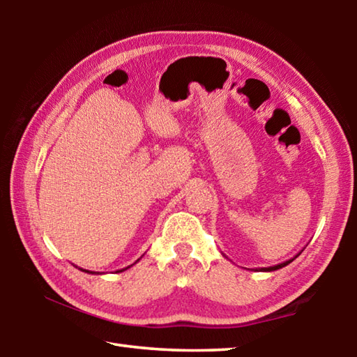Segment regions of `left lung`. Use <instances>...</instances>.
I'll list each match as a JSON object with an SVG mask.
<instances>
[{"label":"left lung","instance_id":"1","mask_svg":"<svg viewBox=\"0 0 357 357\" xmlns=\"http://www.w3.org/2000/svg\"><path fill=\"white\" fill-rule=\"evenodd\" d=\"M291 261H293V259H288V261H285V263H280V264H277V266H271V268H261V271H275V269H280V268H283V266H287V264H289Z\"/></svg>","mask_w":357,"mask_h":357}]
</instances>
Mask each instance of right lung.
I'll return each mask as SVG.
<instances>
[{"instance_id":"add662e5","label":"right lung","mask_w":357,"mask_h":357,"mask_svg":"<svg viewBox=\"0 0 357 357\" xmlns=\"http://www.w3.org/2000/svg\"><path fill=\"white\" fill-rule=\"evenodd\" d=\"M121 271H124V269H121ZM121 271H118V273H121ZM86 273H88V271H86Z\"/></svg>"}]
</instances>
